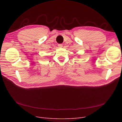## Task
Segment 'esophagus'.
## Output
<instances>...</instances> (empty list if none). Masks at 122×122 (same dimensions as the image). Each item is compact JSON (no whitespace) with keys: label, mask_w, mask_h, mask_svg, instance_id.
I'll list each match as a JSON object with an SVG mask.
<instances>
[{"label":"esophagus","mask_w":122,"mask_h":122,"mask_svg":"<svg viewBox=\"0 0 122 122\" xmlns=\"http://www.w3.org/2000/svg\"><path fill=\"white\" fill-rule=\"evenodd\" d=\"M58 46L59 48H62L63 47V45L62 44H59L58 45Z\"/></svg>","instance_id":"obj_1"}]
</instances>
